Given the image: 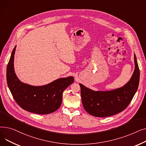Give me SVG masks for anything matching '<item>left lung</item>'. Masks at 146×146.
<instances>
[{
    "mask_svg": "<svg viewBox=\"0 0 146 146\" xmlns=\"http://www.w3.org/2000/svg\"><path fill=\"white\" fill-rule=\"evenodd\" d=\"M135 70L123 87L111 91H94L80 84L82 104L86 111L96 117H107L124 111L131 102L139 87L140 70L134 54Z\"/></svg>",
    "mask_w": 146,
    "mask_h": 146,
    "instance_id": "1",
    "label": "left lung"
}]
</instances>
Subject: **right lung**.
Listing matches in <instances>:
<instances>
[{
    "label": "right lung",
    "mask_w": 146,
    "mask_h": 146,
    "mask_svg": "<svg viewBox=\"0 0 146 146\" xmlns=\"http://www.w3.org/2000/svg\"><path fill=\"white\" fill-rule=\"evenodd\" d=\"M16 46L7 66V86L15 101L25 111L48 114L57 110L62 102L63 92L74 82L73 77L58 79L47 85L33 86L22 83L14 72L13 60Z\"/></svg>",
    "instance_id": "right-lung-1"
}]
</instances>
